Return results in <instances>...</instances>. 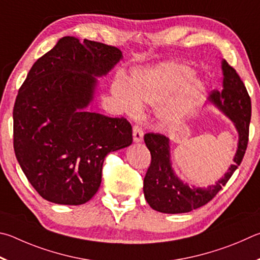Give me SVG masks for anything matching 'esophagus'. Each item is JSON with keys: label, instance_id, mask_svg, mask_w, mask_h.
I'll return each mask as SVG.
<instances>
[{"label": "esophagus", "instance_id": "1", "mask_svg": "<svg viewBox=\"0 0 260 260\" xmlns=\"http://www.w3.org/2000/svg\"><path fill=\"white\" fill-rule=\"evenodd\" d=\"M143 136H144V133H143L142 126L138 125V124H135L134 125V140H135V142L136 143L142 142Z\"/></svg>", "mask_w": 260, "mask_h": 260}]
</instances>
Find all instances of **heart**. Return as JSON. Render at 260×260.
I'll return each instance as SVG.
<instances>
[{
    "label": "heart",
    "instance_id": "obj_1",
    "mask_svg": "<svg viewBox=\"0 0 260 260\" xmlns=\"http://www.w3.org/2000/svg\"><path fill=\"white\" fill-rule=\"evenodd\" d=\"M195 72L188 66L166 62L134 72L130 83L117 77L113 82L112 93L123 111L135 115L142 109V103L157 106L169 102L183 89L178 98L161 112L163 120L172 121L183 115L203 90L202 82L192 81Z\"/></svg>",
    "mask_w": 260,
    "mask_h": 260
}]
</instances>
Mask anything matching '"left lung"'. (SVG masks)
<instances>
[{
	"mask_svg": "<svg viewBox=\"0 0 260 260\" xmlns=\"http://www.w3.org/2000/svg\"><path fill=\"white\" fill-rule=\"evenodd\" d=\"M221 70L222 90H213L209 100L231 118L238 130L239 144L234 163L216 185L207 188L189 187L179 180L172 170L169 138L161 134H145V144L151 152V166L144 178V194L154 210L163 213H184L203 207L227 184L243 160L249 140L251 100L241 77L226 60H222Z\"/></svg>",
	"mask_w": 260,
	"mask_h": 260,
	"instance_id": "1",
	"label": "left lung"
}]
</instances>
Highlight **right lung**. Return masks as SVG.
I'll list each match as a JSON object with an SVG mask.
<instances>
[{"mask_svg": "<svg viewBox=\"0 0 260 260\" xmlns=\"http://www.w3.org/2000/svg\"><path fill=\"white\" fill-rule=\"evenodd\" d=\"M122 52L65 36L31 66L13 107V148L21 170L49 202L79 206L97 193L108 153L133 143L124 117L85 111L97 79Z\"/></svg>", "mask_w": 260, "mask_h": 260, "instance_id": "right-lung-1", "label": "right lung"}]
</instances>
